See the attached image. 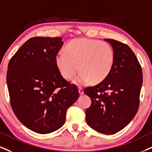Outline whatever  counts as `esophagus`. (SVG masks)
<instances>
[{
	"label": "esophagus",
	"mask_w": 152,
	"mask_h": 152,
	"mask_svg": "<svg viewBox=\"0 0 152 152\" xmlns=\"http://www.w3.org/2000/svg\"><path fill=\"white\" fill-rule=\"evenodd\" d=\"M78 91H79V93H80V95H82L84 94L83 89H82V87H79V89H78Z\"/></svg>",
	"instance_id": "34e87169"
}]
</instances>
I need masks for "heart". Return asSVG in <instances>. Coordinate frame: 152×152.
Segmentation results:
<instances>
[{"mask_svg":"<svg viewBox=\"0 0 152 152\" xmlns=\"http://www.w3.org/2000/svg\"><path fill=\"white\" fill-rule=\"evenodd\" d=\"M115 61L113 48L108 43L94 39L77 38L71 40L64 53L56 56L55 63L65 79L71 80L79 70L75 83L83 85L104 81L111 72Z\"/></svg>","mask_w":152,"mask_h":152,"instance_id":"obj_1","label":"heart"}]
</instances>
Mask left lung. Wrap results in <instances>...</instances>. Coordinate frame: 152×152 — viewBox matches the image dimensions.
<instances>
[{
  "instance_id": "1",
  "label": "left lung",
  "mask_w": 152,
  "mask_h": 152,
  "mask_svg": "<svg viewBox=\"0 0 152 152\" xmlns=\"http://www.w3.org/2000/svg\"><path fill=\"white\" fill-rule=\"evenodd\" d=\"M104 40L113 47L114 65L104 81L84 91L91 100L86 121L97 132L113 134L127 126L137 112L143 76L141 65L128 45L111 39Z\"/></svg>"
}]
</instances>
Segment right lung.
Masks as SVG:
<instances>
[{
    "mask_svg": "<svg viewBox=\"0 0 152 152\" xmlns=\"http://www.w3.org/2000/svg\"><path fill=\"white\" fill-rule=\"evenodd\" d=\"M60 37H33L11 58L7 85L13 112L29 130L48 134L65 123L67 108L79 97L75 85L62 77L55 63Z\"/></svg>",
    "mask_w": 152,
    "mask_h": 152,
    "instance_id": "add662e5",
    "label": "right lung"
}]
</instances>
